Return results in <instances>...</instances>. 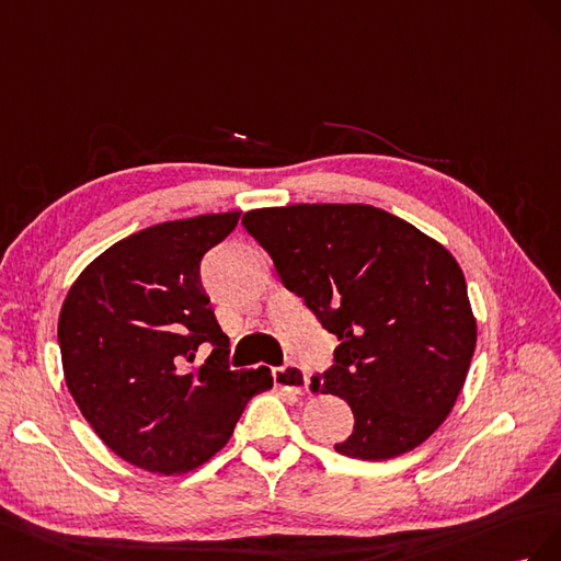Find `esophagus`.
I'll return each instance as SVG.
<instances>
[{"label":"esophagus","instance_id":"esophagus-1","mask_svg":"<svg viewBox=\"0 0 561 561\" xmlns=\"http://www.w3.org/2000/svg\"><path fill=\"white\" fill-rule=\"evenodd\" d=\"M272 378H275V386L279 390L294 392V394H306L308 390V374L296 364L277 366V369H272Z\"/></svg>","mask_w":561,"mask_h":561}]
</instances>
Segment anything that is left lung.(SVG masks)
Wrapping results in <instances>:
<instances>
[{"label":"left lung","instance_id":"left-lung-1","mask_svg":"<svg viewBox=\"0 0 561 561\" xmlns=\"http://www.w3.org/2000/svg\"><path fill=\"white\" fill-rule=\"evenodd\" d=\"M242 226L286 289L339 335L333 366L310 386L355 413L335 451L388 460L423 444L451 413L477 345L454 255L369 204L272 206L244 214Z\"/></svg>","mask_w":561,"mask_h":561}]
</instances>
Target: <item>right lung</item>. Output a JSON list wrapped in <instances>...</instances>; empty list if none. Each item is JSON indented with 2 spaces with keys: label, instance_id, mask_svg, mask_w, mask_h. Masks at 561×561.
<instances>
[{
  "label": "right lung",
  "instance_id": "1",
  "mask_svg": "<svg viewBox=\"0 0 561 561\" xmlns=\"http://www.w3.org/2000/svg\"><path fill=\"white\" fill-rule=\"evenodd\" d=\"M242 211L159 222L112 244L75 279L58 317L68 390L95 435L136 468L183 474L216 456L267 366L230 371L199 282L202 255ZM202 342L215 345L199 367ZM193 366L190 367L188 364Z\"/></svg>",
  "mask_w": 561,
  "mask_h": 561
}]
</instances>
